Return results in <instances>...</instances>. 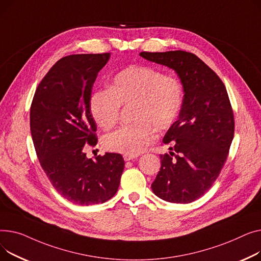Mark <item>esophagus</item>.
Wrapping results in <instances>:
<instances>
[{
	"mask_svg": "<svg viewBox=\"0 0 261 261\" xmlns=\"http://www.w3.org/2000/svg\"><path fill=\"white\" fill-rule=\"evenodd\" d=\"M125 161H130V160H135L137 158V156H132V155H124L123 156Z\"/></svg>",
	"mask_w": 261,
	"mask_h": 261,
	"instance_id": "34e87169",
	"label": "esophagus"
}]
</instances>
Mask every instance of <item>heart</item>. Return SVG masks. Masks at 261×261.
<instances>
[{
    "label": "heart",
    "mask_w": 261,
    "mask_h": 261,
    "mask_svg": "<svg viewBox=\"0 0 261 261\" xmlns=\"http://www.w3.org/2000/svg\"><path fill=\"white\" fill-rule=\"evenodd\" d=\"M110 90H97L90 97V113L103 129L118 121L120 106L132 105V121L103 138L104 146L115 152L137 156L154 141V128L164 130L177 118L182 103V86L172 75L146 65H130L109 82Z\"/></svg>",
    "instance_id": "1"
}]
</instances>
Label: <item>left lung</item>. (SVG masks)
<instances>
[{
  "label": "left lung",
  "mask_w": 261,
  "mask_h": 261,
  "mask_svg": "<svg viewBox=\"0 0 261 261\" xmlns=\"http://www.w3.org/2000/svg\"><path fill=\"white\" fill-rule=\"evenodd\" d=\"M139 55L173 69L185 94L178 120L162 140L173 147L170 154L160 155L161 167L151 190L167 202H193L217 179L234 137V115L225 86L194 54L172 50Z\"/></svg>",
  "instance_id": "obj_1"
}]
</instances>
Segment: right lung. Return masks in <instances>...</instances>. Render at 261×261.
<instances>
[{
	"label": "right lung",
	"instance_id": "obj_1",
	"mask_svg": "<svg viewBox=\"0 0 261 261\" xmlns=\"http://www.w3.org/2000/svg\"><path fill=\"white\" fill-rule=\"evenodd\" d=\"M111 54L71 55L49 69L30 107V130L37 156L56 191L79 205L103 203L117 193L124 160L105 152L95 160L84 147L96 145L90 113L91 89Z\"/></svg>",
	"mask_w": 261,
	"mask_h": 261
}]
</instances>
